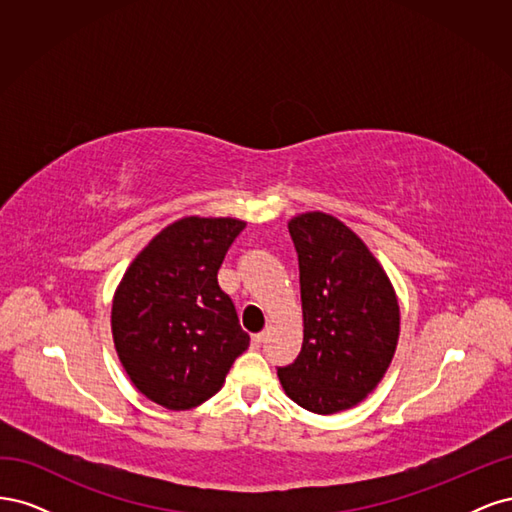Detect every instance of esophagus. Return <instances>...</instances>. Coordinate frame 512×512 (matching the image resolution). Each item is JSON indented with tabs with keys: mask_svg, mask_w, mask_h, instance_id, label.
I'll list each match as a JSON object with an SVG mask.
<instances>
[{
	"mask_svg": "<svg viewBox=\"0 0 512 512\" xmlns=\"http://www.w3.org/2000/svg\"><path fill=\"white\" fill-rule=\"evenodd\" d=\"M262 342H265V333H256V335H252V346H260Z\"/></svg>",
	"mask_w": 512,
	"mask_h": 512,
	"instance_id": "obj_1",
	"label": "esophagus"
}]
</instances>
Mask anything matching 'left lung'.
Returning <instances> with one entry per match:
<instances>
[{"label": "left lung", "mask_w": 512, "mask_h": 512, "mask_svg": "<svg viewBox=\"0 0 512 512\" xmlns=\"http://www.w3.org/2000/svg\"><path fill=\"white\" fill-rule=\"evenodd\" d=\"M288 230L299 254L303 346L277 376L301 408L333 414L382 380L397 346L399 305L367 245L333 215L303 213Z\"/></svg>", "instance_id": "1"}]
</instances>
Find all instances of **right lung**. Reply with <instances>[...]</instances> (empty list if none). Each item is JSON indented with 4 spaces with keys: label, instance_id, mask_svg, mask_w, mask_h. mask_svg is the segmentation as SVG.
<instances>
[{
    "label": "right lung",
    "instance_id": "obj_1",
    "mask_svg": "<svg viewBox=\"0 0 512 512\" xmlns=\"http://www.w3.org/2000/svg\"><path fill=\"white\" fill-rule=\"evenodd\" d=\"M245 222L183 218L134 258L115 292L113 339L123 369L143 395L190 410L222 389L250 346L218 271Z\"/></svg>",
    "mask_w": 512,
    "mask_h": 512
}]
</instances>
